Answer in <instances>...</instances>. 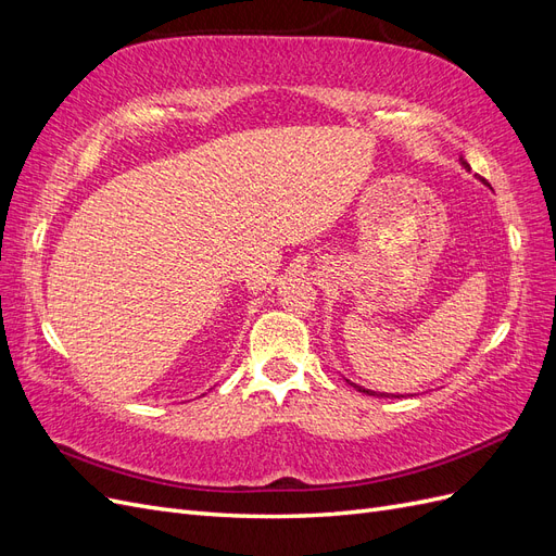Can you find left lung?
I'll use <instances>...</instances> for the list:
<instances>
[{"mask_svg":"<svg viewBox=\"0 0 556 556\" xmlns=\"http://www.w3.org/2000/svg\"><path fill=\"white\" fill-rule=\"evenodd\" d=\"M459 162H462V164L466 166V169H468V164H466L462 157H459ZM480 180H482V178H480ZM482 182H484V180H482ZM484 185H486V182H484ZM348 382H350V380H348ZM350 384L355 387L357 392H364V394H368V396H390V394H384V392H382V394H378V392H371V390H364V387H359V384H355V382H350ZM392 396H396V394H392Z\"/></svg>","mask_w":556,"mask_h":556,"instance_id":"8db88e82","label":"left lung"}]
</instances>
